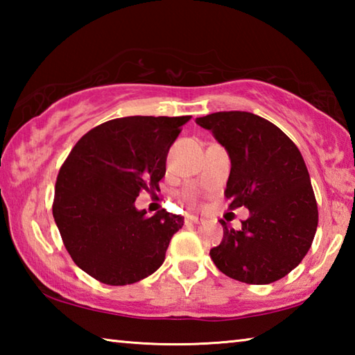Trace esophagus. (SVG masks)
<instances>
[{"label": "esophagus", "mask_w": 355, "mask_h": 355, "mask_svg": "<svg viewBox=\"0 0 355 355\" xmlns=\"http://www.w3.org/2000/svg\"><path fill=\"white\" fill-rule=\"evenodd\" d=\"M184 222L186 224H202L203 218H199V216H194V214H188L184 218Z\"/></svg>", "instance_id": "1"}]
</instances>
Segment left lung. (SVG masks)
I'll return each instance as SVG.
<instances>
[{
	"label": "left lung",
	"mask_w": 355,
	"mask_h": 355,
	"mask_svg": "<svg viewBox=\"0 0 355 355\" xmlns=\"http://www.w3.org/2000/svg\"><path fill=\"white\" fill-rule=\"evenodd\" d=\"M230 158L225 197L230 208L245 207L241 228L228 227L209 250L228 277L266 285L285 277L313 243L318 207L307 166L294 142L269 120L245 111H222L197 117Z\"/></svg>",
	"instance_id": "left-lung-1"
}]
</instances>
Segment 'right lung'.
<instances>
[{
	"label": "right lung",
	"instance_id": "add662e5",
	"mask_svg": "<svg viewBox=\"0 0 355 355\" xmlns=\"http://www.w3.org/2000/svg\"><path fill=\"white\" fill-rule=\"evenodd\" d=\"M191 116L114 119L84 135L56 180L53 216L65 249L106 285L152 275L183 227L182 216L135 207L142 189H159L169 148Z\"/></svg>",
	"mask_w": 355,
	"mask_h": 355
}]
</instances>
